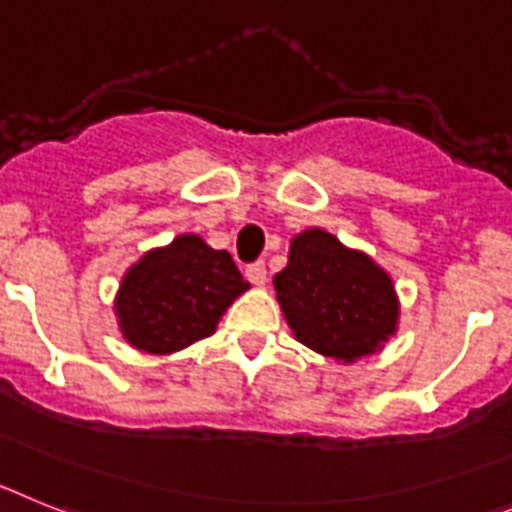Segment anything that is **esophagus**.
<instances>
[{
  "instance_id": "esophagus-1",
  "label": "esophagus",
  "mask_w": 512,
  "mask_h": 512,
  "mask_svg": "<svg viewBox=\"0 0 512 512\" xmlns=\"http://www.w3.org/2000/svg\"><path fill=\"white\" fill-rule=\"evenodd\" d=\"M244 275H247L250 283H255V286H265V281H268V268H265V262H252V265H247Z\"/></svg>"
}]
</instances>
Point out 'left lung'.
I'll return each instance as SVG.
<instances>
[{
  "label": "left lung",
  "mask_w": 512,
  "mask_h": 512,
  "mask_svg": "<svg viewBox=\"0 0 512 512\" xmlns=\"http://www.w3.org/2000/svg\"><path fill=\"white\" fill-rule=\"evenodd\" d=\"M273 286L293 337L335 361L376 353L397 332L399 301L389 273L330 231L293 237Z\"/></svg>",
  "instance_id": "left-lung-1"
}]
</instances>
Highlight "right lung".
I'll use <instances>...</instances> for the list:
<instances>
[{"label":"right lung","instance_id":"add662e5","mask_svg":"<svg viewBox=\"0 0 512 512\" xmlns=\"http://www.w3.org/2000/svg\"><path fill=\"white\" fill-rule=\"evenodd\" d=\"M247 288L229 252L182 234L128 268L115 317L133 348L167 355L213 335L221 314Z\"/></svg>","mask_w":512,"mask_h":512}]
</instances>
